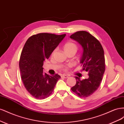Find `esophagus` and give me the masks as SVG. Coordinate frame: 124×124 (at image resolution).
Instances as JSON below:
<instances>
[{
    "instance_id": "obj_1",
    "label": "esophagus",
    "mask_w": 124,
    "mask_h": 124,
    "mask_svg": "<svg viewBox=\"0 0 124 124\" xmlns=\"http://www.w3.org/2000/svg\"><path fill=\"white\" fill-rule=\"evenodd\" d=\"M62 78H68V77L67 76H66V75H62Z\"/></svg>"
}]
</instances>
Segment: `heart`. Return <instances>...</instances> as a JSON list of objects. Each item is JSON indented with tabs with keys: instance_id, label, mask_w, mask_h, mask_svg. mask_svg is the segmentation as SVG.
Returning a JSON list of instances; mask_svg holds the SVG:
<instances>
[{
	"instance_id": "b5f03b06",
	"label": "heart",
	"mask_w": 124,
	"mask_h": 124,
	"mask_svg": "<svg viewBox=\"0 0 124 124\" xmlns=\"http://www.w3.org/2000/svg\"><path fill=\"white\" fill-rule=\"evenodd\" d=\"M77 49L78 47L77 45L72 42H67L64 44V46H63V50H64L65 52L67 54L72 52L76 53V52L77 51ZM55 51H54V52Z\"/></svg>"
}]
</instances>
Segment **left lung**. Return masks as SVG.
Listing matches in <instances>:
<instances>
[{
    "mask_svg": "<svg viewBox=\"0 0 124 124\" xmlns=\"http://www.w3.org/2000/svg\"><path fill=\"white\" fill-rule=\"evenodd\" d=\"M70 38L79 43L83 53L80 62L83 70L88 73V78L81 80L75 77L76 84L71 90L81 98L91 96L98 88L105 71L104 51L99 41L85 31L75 32Z\"/></svg>",
    "mask_w": 124,
    "mask_h": 124,
    "instance_id": "8db88e82",
    "label": "left lung"
}]
</instances>
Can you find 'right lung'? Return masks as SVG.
Instances as JSON below:
<instances>
[{
	"mask_svg": "<svg viewBox=\"0 0 124 124\" xmlns=\"http://www.w3.org/2000/svg\"><path fill=\"white\" fill-rule=\"evenodd\" d=\"M65 36L40 33L30 37L24 45L19 62L21 78L27 91L36 99L49 96L61 78L57 74L44 73L43 65Z\"/></svg>",
	"mask_w": 124,
	"mask_h": 124,
	"instance_id": "obj_1",
	"label": "right lung"
}]
</instances>
